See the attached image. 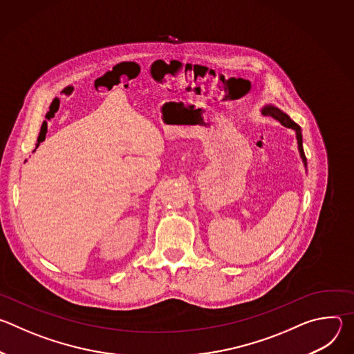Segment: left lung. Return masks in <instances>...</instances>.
Masks as SVG:
<instances>
[{
  "instance_id": "obj_1",
  "label": "left lung",
  "mask_w": 354,
  "mask_h": 354,
  "mask_svg": "<svg viewBox=\"0 0 354 354\" xmlns=\"http://www.w3.org/2000/svg\"><path fill=\"white\" fill-rule=\"evenodd\" d=\"M262 113L263 115H268V116H272L273 119H276L277 122H280L283 126L288 127V129H292L297 134V142H298V149H299V156L302 158V162H304V165L307 167V158H306V154H304V149H302V134H301V127L292 122L290 119V116L287 113H284L283 111H280L279 108L273 106V105H266L263 109H262Z\"/></svg>"
}]
</instances>
